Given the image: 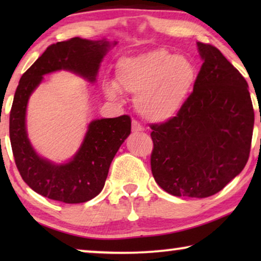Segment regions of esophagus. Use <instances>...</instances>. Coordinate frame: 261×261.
<instances>
[{
  "mask_svg": "<svg viewBox=\"0 0 261 261\" xmlns=\"http://www.w3.org/2000/svg\"><path fill=\"white\" fill-rule=\"evenodd\" d=\"M142 130H144V127H142L138 121H132V132H133V133H140Z\"/></svg>",
  "mask_w": 261,
  "mask_h": 261,
  "instance_id": "1",
  "label": "esophagus"
}]
</instances>
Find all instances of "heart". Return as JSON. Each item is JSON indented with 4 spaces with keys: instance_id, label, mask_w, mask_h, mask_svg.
<instances>
[{
    "instance_id": "obj_1",
    "label": "heart",
    "mask_w": 261,
    "mask_h": 261,
    "mask_svg": "<svg viewBox=\"0 0 261 261\" xmlns=\"http://www.w3.org/2000/svg\"><path fill=\"white\" fill-rule=\"evenodd\" d=\"M197 67L190 58L156 48L121 59L116 66L115 84L106 92L115 98L119 91L135 95L139 114L152 122H165L187 103L196 81Z\"/></svg>"
}]
</instances>
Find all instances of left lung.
<instances>
[{
  "mask_svg": "<svg viewBox=\"0 0 261 261\" xmlns=\"http://www.w3.org/2000/svg\"><path fill=\"white\" fill-rule=\"evenodd\" d=\"M197 47L203 64L194 91L176 116L151 126L153 177L178 197H209L234 179L248 160L254 126L242 74L216 47Z\"/></svg>",
  "mask_w": 261,
  "mask_h": 261,
  "instance_id": "1",
  "label": "left lung"
}]
</instances>
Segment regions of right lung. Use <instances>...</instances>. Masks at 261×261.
<instances>
[{
    "mask_svg": "<svg viewBox=\"0 0 261 261\" xmlns=\"http://www.w3.org/2000/svg\"><path fill=\"white\" fill-rule=\"evenodd\" d=\"M116 41L72 38L46 48L22 74L9 117V137L17 170L28 187L39 195L63 203H83L105 187L109 166L120 146L130 134V117L92 120L83 141L66 163L57 164L39 155L27 133V105L45 74L65 70L95 83L99 65Z\"/></svg>",
    "mask_w": 261,
    "mask_h": 261,
    "instance_id": "add662e5",
    "label": "right lung"
}]
</instances>
